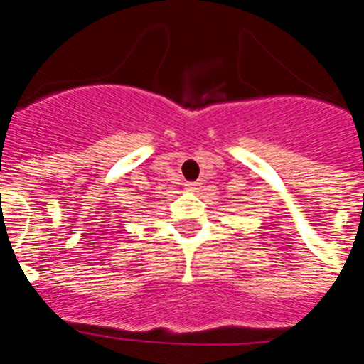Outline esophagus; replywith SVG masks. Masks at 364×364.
Returning a JSON list of instances; mask_svg holds the SVG:
<instances>
[{"mask_svg": "<svg viewBox=\"0 0 364 364\" xmlns=\"http://www.w3.org/2000/svg\"><path fill=\"white\" fill-rule=\"evenodd\" d=\"M186 186H187V189H191V191H194V189H198V182H187L186 183Z\"/></svg>", "mask_w": 364, "mask_h": 364, "instance_id": "1", "label": "esophagus"}]
</instances>
